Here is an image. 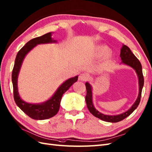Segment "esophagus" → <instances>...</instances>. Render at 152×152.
<instances>
[{
    "label": "esophagus",
    "mask_w": 152,
    "mask_h": 152,
    "mask_svg": "<svg viewBox=\"0 0 152 152\" xmlns=\"http://www.w3.org/2000/svg\"><path fill=\"white\" fill-rule=\"evenodd\" d=\"M88 79V75L86 73H82L79 76V80L81 81H85Z\"/></svg>",
    "instance_id": "34e87169"
}]
</instances>
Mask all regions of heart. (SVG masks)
Instances as JSON below:
<instances>
[{
    "label": "heart",
    "mask_w": 152,
    "mask_h": 152,
    "mask_svg": "<svg viewBox=\"0 0 152 152\" xmlns=\"http://www.w3.org/2000/svg\"><path fill=\"white\" fill-rule=\"evenodd\" d=\"M110 52V49L106 45H99L98 47L96 48V53L100 55V56H105V55H107ZM111 58H108L110 59Z\"/></svg>",
    "instance_id": "heart-1"
}]
</instances>
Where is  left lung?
<instances>
[{"mask_svg":"<svg viewBox=\"0 0 152 152\" xmlns=\"http://www.w3.org/2000/svg\"><path fill=\"white\" fill-rule=\"evenodd\" d=\"M120 56L122 60L121 63L124 64V65H126L127 66H129L135 70L137 77H138L139 81L138 96H137V98L134 103L132 105V107L128 110H127L126 112L118 115H105L102 113V112H99L98 110H96L95 108L93 102V91H92L93 90V88H92V86L89 82H86V87L87 90L86 102L87 108L89 110L91 113L93 114L94 117H97L103 121L108 122L115 123L120 122L124 120V118L127 117L129 115H130L134 111L140 104L141 96V92L144 85V78L143 75H142L141 64L138 60V59L134 56V54L132 53L131 49L129 48L127 45L124 44L122 45V47L121 49Z\"/></svg>","mask_w":152,"mask_h":152,"instance_id":"left-lung-1","label":"left lung"}]
</instances>
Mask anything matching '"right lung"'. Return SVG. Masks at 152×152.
Instances as JSON below:
<instances>
[{
	"instance_id": "1",
	"label": "right lung",
	"mask_w": 152,
	"mask_h": 152,
	"mask_svg": "<svg viewBox=\"0 0 152 152\" xmlns=\"http://www.w3.org/2000/svg\"><path fill=\"white\" fill-rule=\"evenodd\" d=\"M52 32L45 34L42 36L36 37L28 41L19 51L15 59V65L12 72V82L13 86L14 99L23 112L30 118L35 120H45L54 117L59 111L63 94L78 80V75L70 78L59 86L54 94L49 99L41 103H30L23 100L18 92V75L26 54L36 45L39 44L56 43L57 40L52 37Z\"/></svg>"
}]
</instances>
